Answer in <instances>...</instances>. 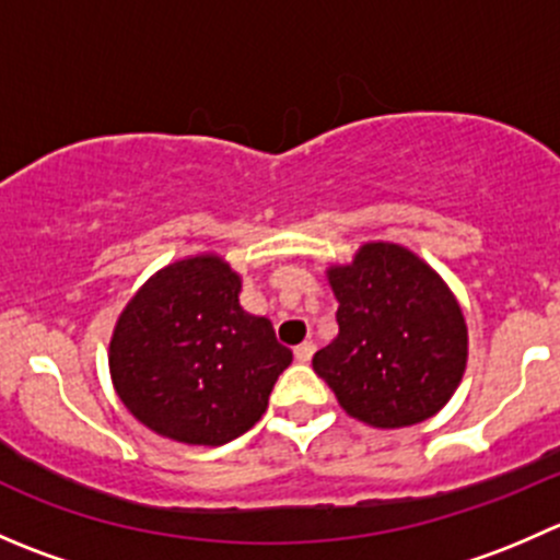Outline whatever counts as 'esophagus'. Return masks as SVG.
Segmentation results:
<instances>
[{
  "mask_svg": "<svg viewBox=\"0 0 560 560\" xmlns=\"http://www.w3.org/2000/svg\"><path fill=\"white\" fill-rule=\"evenodd\" d=\"M314 358V343L312 341H303L301 347H295V360L298 363H308Z\"/></svg>",
  "mask_w": 560,
  "mask_h": 560,
  "instance_id": "34e87169",
  "label": "esophagus"
}]
</instances>
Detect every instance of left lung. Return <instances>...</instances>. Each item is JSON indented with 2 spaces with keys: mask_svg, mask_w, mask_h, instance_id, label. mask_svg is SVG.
<instances>
[{
  "mask_svg": "<svg viewBox=\"0 0 560 560\" xmlns=\"http://www.w3.org/2000/svg\"><path fill=\"white\" fill-rule=\"evenodd\" d=\"M325 273L338 301V336L312 365L341 409L385 431L439 415L468 360V327L447 281L389 241H369L352 262Z\"/></svg>",
  "mask_w": 560,
  "mask_h": 560,
  "instance_id": "1",
  "label": "left lung"
}]
</instances>
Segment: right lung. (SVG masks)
<instances>
[{
  "mask_svg": "<svg viewBox=\"0 0 560 560\" xmlns=\"http://www.w3.org/2000/svg\"><path fill=\"white\" fill-rule=\"evenodd\" d=\"M241 273L219 254H191L156 270L113 327V389L149 431L197 447L246 433L292 352L270 319L241 306Z\"/></svg>",
  "mask_w": 560,
  "mask_h": 560,
  "instance_id": "obj_1",
  "label": "right lung"
}]
</instances>
